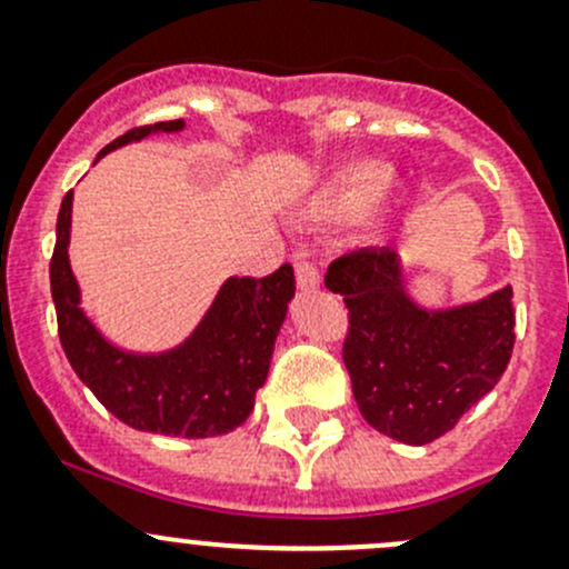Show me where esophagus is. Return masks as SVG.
Returning <instances> with one entry per match:
<instances>
[{
    "label": "esophagus",
    "instance_id": "1",
    "mask_svg": "<svg viewBox=\"0 0 569 569\" xmlns=\"http://www.w3.org/2000/svg\"><path fill=\"white\" fill-rule=\"evenodd\" d=\"M295 272H297V286H300L302 291H313V289H319V283H321L319 269L313 267L311 261H306V258H297Z\"/></svg>",
    "mask_w": 569,
    "mask_h": 569
}]
</instances>
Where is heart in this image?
<instances>
[{"mask_svg":"<svg viewBox=\"0 0 569 569\" xmlns=\"http://www.w3.org/2000/svg\"><path fill=\"white\" fill-rule=\"evenodd\" d=\"M396 187L388 178V168L375 159H355L332 170L308 200V214L319 222L341 226L360 214L369 237L386 228L391 214Z\"/></svg>","mask_w":569,"mask_h":569,"instance_id":"obj_1","label":"heart"}]
</instances>
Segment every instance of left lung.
<instances>
[{"instance_id":"obj_1","label":"left lung","mask_w":569,"mask_h":569,"mask_svg":"<svg viewBox=\"0 0 569 569\" xmlns=\"http://www.w3.org/2000/svg\"><path fill=\"white\" fill-rule=\"evenodd\" d=\"M325 286L349 308L343 341L352 393L377 432L410 446L438 440L507 371L515 347L512 286L455 308L407 295L399 252L336 258Z\"/></svg>"}]
</instances>
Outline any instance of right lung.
I'll return each instance as SVG.
<instances>
[{"mask_svg":"<svg viewBox=\"0 0 569 569\" xmlns=\"http://www.w3.org/2000/svg\"><path fill=\"white\" fill-rule=\"evenodd\" d=\"M183 120L140 126L112 140L104 153L148 134L181 131ZM73 192L57 214L51 256V300L66 358L96 399L142 432L170 438H214L242 427L267 382L274 338L295 297V269L283 263L269 278H228L200 325L168 352H129L101 336L82 308V291L68 261Z\"/></svg>","mask_w":569,"mask_h":569,"instance_id":"right-lung-1","label":"right lung"}]
</instances>
